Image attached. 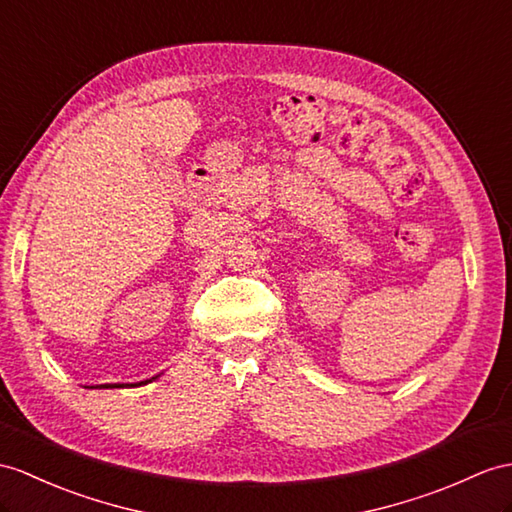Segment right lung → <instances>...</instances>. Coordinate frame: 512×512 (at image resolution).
<instances>
[{"label": "right lung", "mask_w": 512, "mask_h": 512, "mask_svg": "<svg viewBox=\"0 0 512 512\" xmlns=\"http://www.w3.org/2000/svg\"><path fill=\"white\" fill-rule=\"evenodd\" d=\"M139 384H145V382H139ZM112 386H117V384H112ZM119 386H123V384H119ZM128 386H134V384H128ZM106 389H108V386H106Z\"/></svg>", "instance_id": "1"}]
</instances>
